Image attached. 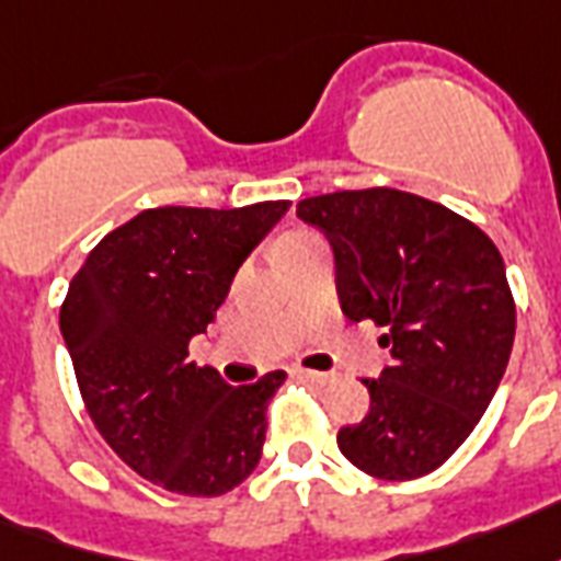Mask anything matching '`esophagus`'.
<instances>
[{"label": "esophagus", "instance_id": "esophagus-1", "mask_svg": "<svg viewBox=\"0 0 561 561\" xmlns=\"http://www.w3.org/2000/svg\"><path fill=\"white\" fill-rule=\"evenodd\" d=\"M298 376L313 382V386H329L331 379H334V374H325V370H298Z\"/></svg>", "mask_w": 561, "mask_h": 561}]
</instances>
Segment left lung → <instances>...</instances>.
Masks as SVG:
<instances>
[{
  "mask_svg": "<svg viewBox=\"0 0 561 561\" xmlns=\"http://www.w3.org/2000/svg\"><path fill=\"white\" fill-rule=\"evenodd\" d=\"M334 253L346 320L382 325L391 365L365 379L370 412L337 433L362 472L410 481L439 469L484 415L514 346V298L496 244L451 208L367 187L296 206Z\"/></svg>",
  "mask_w": 561,
  "mask_h": 561,
  "instance_id": "8db88e82",
  "label": "left lung"
}]
</instances>
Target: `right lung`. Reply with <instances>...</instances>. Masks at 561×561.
<instances>
[{
	"label": "right lung",
	"mask_w": 561,
	"mask_h": 561,
	"mask_svg": "<svg viewBox=\"0 0 561 561\" xmlns=\"http://www.w3.org/2000/svg\"><path fill=\"white\" fill-rule=\"evenodd\" d=\"M286 208H146L98 241L68 286L59 329L85 410L137 476L173 493L220 496L260 463L286 374L232 388L196 367L187 343Z\"/></svg>",
	"instance_id": "add662e5"
}]
</instances>
